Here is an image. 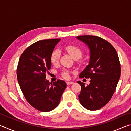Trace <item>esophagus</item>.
Returning <instances> with one entry per match:
<instances>
[{
  "label": "esophagus",
  "mask_w": 131,
  "mask_h": 131,
  "mask_svg": "<svg viewBox=\"0 0 131 131\" xmlns=\"http://www.w3.org/2000/svg\"><path fill=\"white\" fill-rule=\"evenodd\" d=\"M73 83H74L73 82H72V81H67V82H66V84H67L68 85H70V84H73Z\"/></svg>",
  "instance_id": "obj_1"
}]
</instances>
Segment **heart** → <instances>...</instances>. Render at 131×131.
Here are the masks:
<instances>
[{
	"label": "heart",
	"instance_id": "obj_1",
	"mask_svg": "<svg viewBox=\"0 0 131 131\" xmlns=\"http://www.w3.org/2000/svg\"><path fill=\"white\" fill-rule=\"evenodd\" d=\"M65 50L71 57L73 59L80 58L82 55V52L80 48L74 45H68L65 47ZM61 57V52L58 49H55L52 51L50 56V60L53 64H57L59 60ZM62 76L65 79L69 77V72L67 70H64L62 72Z\"/></svg>",
	"mask_w": 131,
	"mask_h": 131
}]
</instances>
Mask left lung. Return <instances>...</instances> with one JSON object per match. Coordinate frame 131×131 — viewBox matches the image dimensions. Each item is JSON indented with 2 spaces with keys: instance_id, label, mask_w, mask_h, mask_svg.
<instances>
[{
  "instance_id": "8db88e82",
  "label": "left lung",
  "mask_w": 131,
  "mask_h": 131,
  "mask_svg": "<svg viewBox=\"0 0 131 131\" xmlns=\"http://www.w3.org/2000/svg\"><path fill=\"white\" fill-rule=\"evenodd\" d=\"M88 46L90 52L88 65L79 75L90 78L87 85L80 81L79 99L81 105L90 110L103 107L112 97L120 77L118 54L112 44L101 37L84 35L76 37Z\"/></svg>"
}]
</instances>
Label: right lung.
I'll list each match as a JSON object with an SVG mask.
<instances>
[{
    "mask_svg": "<svg viewBox=\"0 0 131 131\" xmlns=\"http://www.w3.org/2000/svg\"><path fill=\"white\" fill-rule=\"evenodd\" d=\"M60 39H47L32 44L19 59L17 80L26 101L41 112H48L59 105L66 87L65 81L50 83L46 73L51 67V54Z\"/></svg>",
    "mask_w": 131,
    "mask_h": 131,
    "instance_id": "obj_1",
    "label": "right lung"
}]
</instances>
